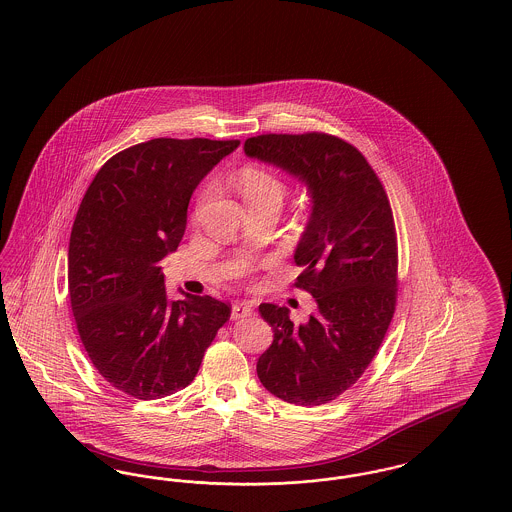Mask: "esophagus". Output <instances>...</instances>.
Here are the masks:
<instances>
[{"label": "esophagus", "instance_id": "esophagus-1", "mask_svg": "<svg viewBox=\"0 0 512 512\" xmlns=\"http://www.w3.org/2000/svg\"><path fill=\"white\" fill-rule=\"evenodd\" d=\"M251 315H253V307L249 303H245V301L234 303V307H232V320H240V318L251 317Z\"/></svg>", "mask_w": 512, "mask_h": 512}]
</instances>
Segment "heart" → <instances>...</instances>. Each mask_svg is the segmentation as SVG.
I'll use <instances>...</instances> for the list:
<instances>
[{
  "mask_svg": "<svg viewBox=\"0 0 512 512\" xmlns=\"http://www.w3.org/2000/svg\"><path fill=\"white\" fill-rule=\"evenodd\" d=\"M238 190L249 209L268 205V203L282 205V199L286 195L284 182L274 172L257 165H247L238 172ZM207 194L209 190L203 194V199Z\"/></svg>",
  "mask_w": 512,
  "mask_h": 512,
  "instance_id": "obj_1",
  "label": "heart"
}]
</instances>
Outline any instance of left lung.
<instances>
[{
  "label": "left lung",
  "instance_id": "left-lung-1",
  "mask_svg": "<svg viewBox=\"0 0 512 512\" xmlns=\"http://www.w3.org/2000/svg\"><path fill=\"white\" fill-rule=\"evenodd\" d=\"M247 157L295 176L311 217L293 259L295 286L317 313L293 324L290 309L261 303L274 340L257 361L272 395L315 407L351 388L388 332L397 299V238L390 199L357 147L322 132L247 138Z\"/></svg>",
  "mask_w": 512,
  "mask_h": 512
}]
</instances>
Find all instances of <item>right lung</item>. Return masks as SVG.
<instances>
[{
	"mask_svg": "<svg viewBox=\"0 0 512 512\" xmlns=\"http://www.w3.org/2000/svg\"><path fill=\"white\" fill-rule=\"evenodd\" d=\"M238 140L155 138L113 155L88 186L69 242V297L99 374L136 399L186 388L230 318L211 295L171 301L159 261L180 244L197 184Z\"/></svg>",
	"mask_w": 512,
	"mask_h": 512,
	"instance_id": "obj_1",
	"label": "right lung"
}]
</instances>
